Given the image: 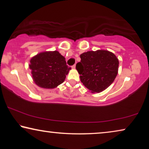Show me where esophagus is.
Instances as JSON below:
<instances>
[{
	"instance_id": "34e87169",
	"label": "esophagus",
	"mask_w": 149,
	"mask_h": 149,
	"mask_svg": "<svg viewBox=\"0 0 149 149\" xmlns=\"http://www.w3.org/2000/svg\"><path fill=\"white\" fill-rule=\"evenodd\" d=\"M72 69H75V64H74V65H73V66H72Z\"/></svg>"
}]
</instances>
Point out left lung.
<instances>
[{
    "label": "left lung",
    "instance_id": "obj_1",
    "mask_svg": "<svg viewBox=\"0 0 149 149\" xmlns=\"http://www.w3.org/2000/svg\"><path fill=\"white\" fill-rule=\"evenodd\" d=\"M76 64L81 83L92 93H100L114 81L118 73V60L105 50L87 51L80 55Z\"/></svg>",
    "mask_w": 149,
    "mask_h": 149
}]
</instances>
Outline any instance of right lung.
<instances>
[{"mask_svg": "<svg viewBox=\"0 0 149 149\" xmlns=\"http://www.w3.org/2000/svg\"><path fill=\"white\" fill-rule=\"evenodd\" d=\"M30 62L34 83L44 88H53L63 83L71 69L57 51L40 53Z\"/></svg>", "mask_w": 149, "mask_h": 149, "instance_id": "add662e5", "label": "right lung"}]
</instances>
